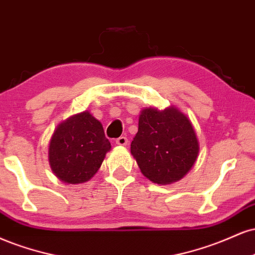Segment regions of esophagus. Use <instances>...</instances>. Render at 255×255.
Wrapping results in <instances>:
<instances>
[{"label":"esophagus","mask_w":255,"mask_h":255,"mask_svg":"<svg viewBox=\"0 0 255 255\" xmlns=\"http://www.w3.org/2000/svg\"><path fill=\"white\" fill-rule=\"evenodd\" d=\"M116 143L118 145H127L128 144V138L125 136H121L116 139Z\"/></svg>","instance_id":"obj_1"}]
</instances>
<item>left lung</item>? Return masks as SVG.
<instances>
[{"label": "left lung", "mask_w": 255, "mask_h": 255, "mask_svg": "<svg viewBox=\"0 0 255 255\" xmlns=\"http://www.w3.org/2000/svg\"><path fill=\"white\" fill-rule=\"evenodd\" d=\"M198 152L192 123L176 107L140 111L131 154L145 178L160 185L180 180L192 168Z\"/></svg>", "instance_id": "8db88e82"}]
</instances>
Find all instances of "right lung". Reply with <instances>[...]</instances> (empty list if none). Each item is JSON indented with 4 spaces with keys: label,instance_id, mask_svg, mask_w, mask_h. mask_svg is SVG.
<instances>
[{
    "label": "right lung",
    "instance_id": "add662e5",
    "mask_svg": "<svg viewBox=\"0 0 255 255\" xmlns=\"http://www.w3.org/2000/svg\"><path fill=\"white\" fill-rule=\"evenodd\" d=\"M110 149L101 123L85 111L62 122L53 131L50 167L63 182L82 184L94 176Z\"/></svg>",
    "mask_w": 255,
    "mask_h": 255
}]
</instances>
